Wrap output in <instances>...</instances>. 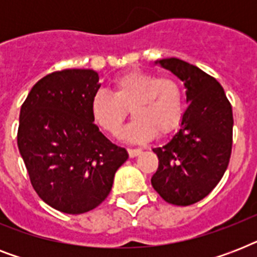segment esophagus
<instances>
[{"mask_svg": "<svg viewBox=\"0 0 257 257\" xmlns=\"http://www.w3.org/2000/svg\"><path fill=\"white\" fill-rule=\"evenodd\" d=\"M141 152H143V151H141V149H131L129 148L128 149V153H129V157H136V156H139V155H141Z\"/></svg>", "mask_w": 257, "mask_h": 257, "instance_id": "obj_1", "label": "esophagus"}]
</instances>
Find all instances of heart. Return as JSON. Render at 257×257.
Returning a JSON list of instances; mask_svg holds the SVG:
<instances>
[{"label": "heart", "mask_w": 257, "mask_h": 257, "mask_svg": "<svg viewBox=\"0 0 257 257\" xmlns=\"http://www.w3.org/2000/svg\"><path fill=\"white\" fill-rule=\"evenodd\" d=\"M113 94L94 93L90 112L97 124L112 136L124 126L128 112L135 117L122 137L133 143L164 137L179 128L184 116V93L175 78L157 77L144 70H129L112 82Z\"/></svg>", "instance_id": "heart-1"}]
</instances>
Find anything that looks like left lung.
<instances>
[{
    "label": "left lung",
    "instance_id": "left-lung-1",
    "mask_svg": "<svg viewBox=\"0 0 257 257\" xmlns=\"http://www.w3.org/2000/svg\"><path fill=\"white\" fill-rule=\"evenodd\" d=\"M155 64L184 82L188 108L179 132L153 149L159 168L151 183L167 203L191 205L209 195L227 171L232 152V106L217 80L197 66L175 57Z\"/></svg>",
    "mask_w": 257,
    "mask_h": 257
}]
</instances>
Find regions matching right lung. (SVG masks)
Wrapping results in <instances>:
<instances>
[{"label": "right lung", "instance_id": "add662e5", "mask_svg": "<svg viewBox=\"0 0 257 257\" xmlns=\"http://www.w3.org/2000/svg\"><path fill=\"white\" fill-rule=\"evenodd\" d=\"M100 86L92 69L53 72L34 84L21 106L17 145L30 183L41 200L64 213L98 207L128 160L125 148L93 122L90 101Z\"/></svg>", "mask_w": 257, "mask_h": 257}]
</instances>
